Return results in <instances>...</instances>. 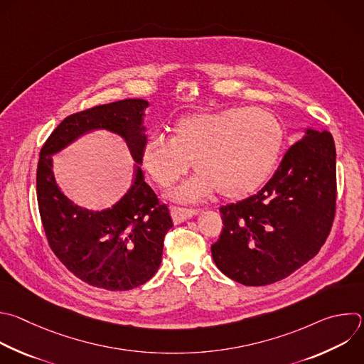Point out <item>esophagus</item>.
I'll use <instances>...</instances> for the list:
<instances>
[{"mask_svg": "<svg viewBox=\"0 0 364 364\" xmlns=\"http://www.w3.org/2000/svg\"><path fill=\"white\" fill-rule=\"evenodd\" d=\"M170 211H171V217H173V221L176 224H180L191 217H194L196 214L200 213V210L197 208H184V207H176V205H171L170 207Z\"/></svg>", "mask_w": 364, "mask_h": 364, "instance_id": "34e87169", "label": "esophagus"}]
</instances>
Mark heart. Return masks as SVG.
<instances>
[{"label":"heart","mask_w":364,"mask_h":364,"mask_svg":"<svg viewBox=\"0 0 364 364\" xmlns=\"http://www.w3.org/2000/svg\"><path fill=\"white\" fill-rule=\"evenodd\" d=\"M284 141L279 118L262 108H225L178 118L171 139L151 136L141 149V166L153 181L171 187L190 168L197 173L173 191L178 201H196L217 190L241 198L270 176Z\"/></svg>","instance_id":"1"}]
</instances>
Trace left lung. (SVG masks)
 <instances>
[{
  "mask_svg": "<svg viewBox=\"0 0 364 364\" xmlns=\"http://www.w3.org/2000/svg\"><path fill=\"white\" fill-rule=\"evenodd\" d=\"M336 147L326 130H306L255 196L220 207L215 266L245 286L280 282L311 260L336 214Z\"/></svg>",
  "mask_w": 364,
  "mask_h": 364,
  "instance_id": "obj_1",
  "label": "left lung"
}]
</instances>
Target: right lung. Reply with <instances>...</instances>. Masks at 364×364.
Returning <instances> with one entry per match:
<instances>
[{
  "instance_id": "right-lung-1",
  "label": "right lung",
  "mask_w": 364,
  "mask_h": 364,
  "mask_svg": "<svg viewBox=\"0 0 364 364\" xmlns=\"http://www.w3.org/2000/svg\"><path fill=\"white\" fill-rule=\"evenodd\" d=\"M149 102L129 98L97 105L64 118L40 151L37 200L48 246L58 260L84 283L126 291L149 282L161 264L163 245L173 220L134 167L130 190L111 208L85 210L70 201L53 174V154L92 130L123 137L137 164L147 140L143 126Z\"/></svg>"
}]
</instances>
